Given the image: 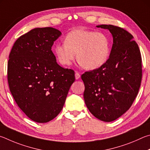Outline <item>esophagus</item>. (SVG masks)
Segmentation results:
<instances>
[{
	"instance_id": "obj_1",
	"label": "esophagus",
	"mask_w": 150,
	"mask_h": 150,
	"mask_svg": "<svg viewBox=\"0 0 150 150\" xmlns=\"http://www.w3.org/2000/svg\"><path fill=\"white\" fill-rule=\"evenodd\" d=\"M75 78L76 80L79 79V78H80V73L78 72V71H76L75 72Z\"/></svg>"
}]
</instances>
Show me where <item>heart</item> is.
<instances>
[{
    "mask_svg": "<svg viewBox=\"0 0 150 150\" xmlns=\"http://www.w3.org/2000/svg\"><path fill=\"white\" fill-rule=\"evenodd\" d=\"M110 41L102 32L77 29L70 31L64 43L55 45V56L60 64L70 66L77 54V60L83 68L94 70L101 67L109 59Z\"/></svg>",
    "mask_w": 150,
    "mask_h": 150,
    "instance_id": "heart-1",
    "label": "heart"
}]
</instances>
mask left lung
Returning a JSON list of instances; mask_svg holds the SVG:
<instances>
[{"label":"left lung","mask_w":150,"mask_h":150,"mask_svg":"<svg viewBox=\"0 0 150 150\" xmlns=\"http://www.w3.org/2000/svg\"><path fill=\"white\" fill-rule=\"evenodd\" d=\"M97 27L109 30L113 44L105 64L81 76L85 86L83 98L94 117L111 122L130 109L138 95L142 76L141 53L133 36L123 28Z\"/></svg>","instance_id":"obj_1"}]
</instances>
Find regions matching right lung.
Here are the masks:
<instances>
[{
    "mask_svg": "<svg viewBox=\"0 0 150 150\" xmlns=\"http://www.w3.org/2000/svg\"><path fill=\"white\" fill-rule=\"evenodd\" d=\"M57 29L37 28L20 36L8 62L10 91L20 109L33 121L45 123L60 113L74 71L57 64L51 47L61 35Z\"/></svg>",
    "mask_w": 150,
    "mask_h": 150,
    "instance_id": "1",
    "label": "right lung"
}]
</instances>
